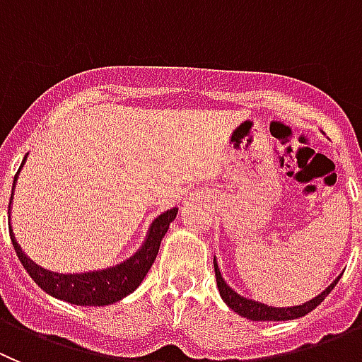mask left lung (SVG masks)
I'll return each mask as SVG.
<instances>
[{"label":"left lung","mask_w":362,"mask_h":362,"mask_svg":"<svg viewBox=\"0 0 362 362\" xmlns=\"http://www.w3.org/2000/svg\"><path fill=\"white\" fill-rule=\"evenodd\" d=\"M214 276H216V285L218 291H220L221 299L226 301V305L229 308H233L234 312L242 315V317L250 319V321H288V319H298L307 315L308 312L314 310L317 305H321L325 298L334 291V286L337 285L341 276L334 279V283H330V286H327L319 296H315L310 301L298 305V307H269L265 303L254 301V299L243 298V296L238 294L236 291H233L229 285L226 283L223 276H221L220 269H218L216 258H214Z\"/></svg>","instance_id":"1"}]
</instances>
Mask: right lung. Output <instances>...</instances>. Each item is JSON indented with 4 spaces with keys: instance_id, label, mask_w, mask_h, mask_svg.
Masks as SVG:
<instances>
[{
    "instance_id": "1",
    "label": "right lung",
    "mask_w": 362,
    "mask_h": 362,
    "mask_svg": "<svg viewBox=\"0 0 362 362\" xmlns=\"http://www.w3.org/2000/svg\"><path fill=\"white\" fill-rule=\"evenodd\" d=\"M25 160H27V157L23 158L21 165L25 164ZM18 175L19 171L16 173L14 184H12V197H14ZM12 197L11 204H8V213H11ZM177 213L178 209L173 207V209L165 211L160 216L155 218L151 226H149L142 247L133 256H129L126 262L110 267V269L81 272V274H59V272H52V270L39 267L34 259H30L27 254L23 252L14 233H12L11 221H8V230H11L12 245H14L19 262L23 263L30 278L47 294L71 303V305H81V307H103V305H112V303L120 301L141 285L142 279L146 278V274L151 269L155 258H157L162 238L168 233L169 223L177 218ZM8 220H11V214H8Z\"/></svg>"
}]
</instances>
